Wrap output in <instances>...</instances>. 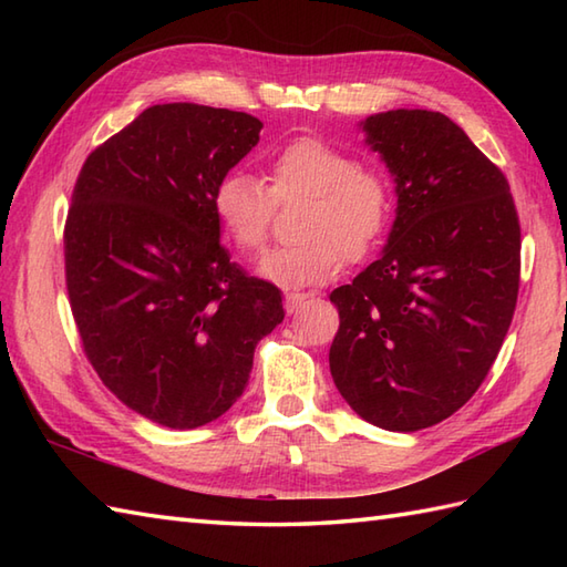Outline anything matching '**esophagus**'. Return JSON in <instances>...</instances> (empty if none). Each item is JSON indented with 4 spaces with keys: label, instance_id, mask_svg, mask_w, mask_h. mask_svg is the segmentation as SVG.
Wrapping results in <instances>:
<instances>
[{
    "label": "esophagus",
    "instance_id": "obj_1",
    "mask_svg": "<svg viewBox=\"0 0 567 567\" xmlns=\"http://www.w3.org/2000/svg\"><path fill=\"white\" fill-rule=\"evenodd\" d=\"M309 299V295H305V292H287L285 295V309H287V315H297V309L302 307L305 302Z\"/></svg>",
    "mask_w": 567,
    "mask_h": 567
}]
</instances>
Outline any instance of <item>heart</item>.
I'll use <instances>...</instances> for the list:
<instances>
[{
  "instance_id": "1",
  "label": "heart",
  "mask_w": 567,
  "mask_h": 567,
  "mask_svg": "<svg viewBox=\"0 0 567 567\" xmlns=\"http://www.w3.org/2000/svg\"><path fill=\"white\" fill-rule=\"evenodd\" d=\"M270 187L246 171L219 179L212 209L240 250H258L268 236L275 199H305L299 244L265 252L256 272L287 290L329 282L343 260H360L380 244L392 219V185L380 167L355 163L323 138H297L268 163Z\"/></svg>"
}]
</instances>
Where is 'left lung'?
<instances>
[{"instance_id": "1", "label": "left lung", "mask_w": 567, "mask_h": 567, "mask_svg": "<svg viewBox=\"0 0 567 567\" xmlns=\"http://www.w3.org/2000/svg\"><path fill=\"white\" fill-rule=\"evenodd\" d=\"M394 179L380 258L331 292V378L353 412L412 433L457 412L495 363L519 292L522 231L507 177L441 112L358 124Z\"/></svg>"}]
</instances>
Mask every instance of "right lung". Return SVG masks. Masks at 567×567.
<instances>
[{
	"instance_id": "obj_1",
	"label": "right lung",
	"mask_w": 567,
	"mask_h": 567,
	"mask_svg": "<svg viewBox=\"0 0 567 567\" xmlns=\"http://www.w3.org/2000/svg\"><path fill=\"white\" fill-rule=\"evenodd\" d=\"M260 118L155 104L84 161L65 277L84 355L128 409L197 429L244 394L256 346L285 319L275 285L221 246L212 195L260 141Z\"/></svg>"
}]
</instances>
